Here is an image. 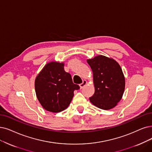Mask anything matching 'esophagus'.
I'll list each match as a JSON object with an SVG mask.
<instances>
[{"mask_svg": "<svg viewBox=\"0 0 152 152\" xmlns=\"http://www.w3.org/2000/svg\"><path fill=\"white\" fill-rule=\"evenodd\" d=\"M87 84V80H83V82H82V83H80V88L82 89V88H83L85 86H86Z\"/></svg>", "mask_w": 152, "mask_h": 152, "instance_id": "34e87169", "label": "esophagus"}]
</instances>
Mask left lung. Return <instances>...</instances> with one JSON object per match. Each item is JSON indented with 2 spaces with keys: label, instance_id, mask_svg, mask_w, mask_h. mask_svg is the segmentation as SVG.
Instances as JSON below:
<instances>
[{
  "label": "left lung",
  "instance_id": "obj_1",
  "mask_svg": "<svg viewBox=\"0 0 152 152\" xmlns=\"http://www.w3.org/2000/svg\"><path fill=\"white\" fill-rule=\"evenodd\" d=\"M93 72L95 93L90 97L93 105L103 110H110L122 99L125 80L118 63L112 58L97 56L87 59Z\"/></svg>",
  "mask_w": 152,
  "mask_h": 152
}]
</instances>
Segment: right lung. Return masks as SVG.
Returning a JSON list of instances; mask_svg holds the SVG:
<instances>
[{
	"label": "right lung",
	"instance_id": "obj_1",
	"mask_svg": "<svg viewBox=\"0 0 152 152\" xmlns=\"http://www.w3.org/2000/svg\"><path fill=\"white\" fill-rule=\"evenodd\" d=\"M71 75L64 70V63L50 62L42 69L35 80L36 96L46 110L58 113L69 107L75 90Z\"/></svg>",
	"mask_w": 152,
	"mask_h": 152
}]
</instances>
